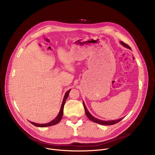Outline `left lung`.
Masks as SVG:
<instances>
[{
  "instance_id": "8db88e82",
  "label": "left lung",
  "mask_w": 155,
  "mask_h": 155,
  "mask_svg": "<svg viewBox=\"0 0 155 155\" xmlns=\"http://www.w3.org/2000/svg\"><path fill=\"white\" fill-rule=\"evenodd\" d=\"M120 44H121L122 45H123L124 46H125V47L129 48V49H131V48H130L127 45H126V43H124L123 42V41H120ZM83 104H84V109H85V114H86V115H87V117H88L89 119H90V120H91L92 121H93L94 123H97V124H102V125H107V126H109V125L115 124L119 123V122L120 120H121L122 119H123V118H120V119H119L113 120H100V119H97V118L94 117L93 116H92V115L91 114V113L89 112L88 110H87V107H86L85 105V104H84V102H83Z\"/></svg>"
}]
</instances>
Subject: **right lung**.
Here are the masks:
<instances>
[{"mask_svg":"<svg viewBox=\"0 0 155 155\" xmlns=\"http://www.w3.org/2000/svg\"><path fill=\"white\" fill-rule=\"evenodd\" d=\"M71 91V89H70V90H68L66 94H65L64 96V98H63V102H62V104H61V108H60V110L58 113V116H56V117L55 119H54L53 120H51V122H50V123H46V124H37V123H33V122H31L29 121L30 123L33 124L34 126H37V127H48V126H53V125H55L56 124H58L59 122L62 119V116H63V108H64V103H65V101H66L67 99L68 98V95H69V93Z\"/></svg>","mask_w":155,"mask_h":155,"instance_id":"add662e5","label":"right lung"}]
</instances>
